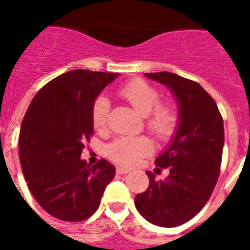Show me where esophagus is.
<instances>
[{
	"instance_id": "1",
	"label": "esophagus",
	"mask_w": 250,
	"mask_h": 250,
	"mask_svg": "<svg viewBox=\"0 0 250 250\" xmlns=\"http://www.w3.org/2000/svg\"><path fill=\"white\" fill-rule=\"evenodd\" d=\"M129 168L127 167H123V166H117V172L118 174H128L129 172Z\"/></svg>"
}]
</instances>
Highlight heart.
<instances>
[{
  "mask_svg": "<svg viewBox=\"0 0 250 250\" xmlns=\"http://www.w3.org/2000/svg\"><path fill=\"white\" fill-rule=\"evenodd\" d=\"M123 97L137 113L145 117L149 132L161 141L170 140L178 128L179 118L175 109L168 104H158L160 93L156 88L141 79L131 80L119 89ZM110 102L105 96H98L92 105V125L97 131H104L107 125ZM153 144L148 137H119L106 149L110 160L125 166H132L143 157L152 153Z\"/></svg>",
  "mask_w": 250,
  "mask_h": 250,
  "instance_id": "obj_1",
  "label": "heart"
}]
</instances>
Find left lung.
I'll return each mask as SVG.
<instances>
[{
    "mask_svg": "<svg viewBox=\"0 0 250 250\" xmlns=\"http://www.w3.org/2000/svg\"><path fill=\"white\" fill-rule=\"evenodd\" d=\"M166 85L178 102L179 125L170 145L156 160V174L168 170L165 180L146 171L149 187L135 197L137 211L160 227H178L205 206L217 184L225 145L218 106L196 82L172 72L145 74Z\"/></svg>",
    "mask_w": 250,
    "mask_h": 250,
    "instance_id": "1",
    "label": "left lung"
}]
</instances>
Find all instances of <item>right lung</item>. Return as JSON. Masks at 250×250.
<instances>
[{
    "label": "right lung",
    "mask_w": 250,
    "mask_h": 250,
    "mask_svg": "<svg viewBox=\"0 0 250 250\" xmlns=\"http://www.w3.org/2000/svg\"><path fill=\"white\" fill-rule=\"evenodd\" d=\"M119 74L74 70L45 84L29 104L19 133V160L39 205L61 221L79 222L98 209L115 167L82 160L93 135L92 105Z\"/></svg>",
    "instance_id": "obj_1"
}]
</instances>
